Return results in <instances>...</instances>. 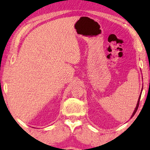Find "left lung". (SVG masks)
Returning <instances> with one entry per match:
<instances>
[{"label": "left lung", "mask_w": 150, "mask_h": 150, "mask_svg": "<svg viewBox=\"0 0 150 150\" xmlns=\"http://www.w3.org/2000/svg\"><path fill=\"white\" fill-rule=\"evenodd\" d=\"M143 91V88H142V89H141V91ZM141 93H142V92H141V93H140V96H139V100H138V102H137V106H136V107H135V109H134V112H133V113H132V115H131V117L130 118H132L133 116L134 115V114L136 113V112H137V109H138V107H139V101H140V98H141Z\"/></svg>", "instance_id": "1"}]
</instances>
